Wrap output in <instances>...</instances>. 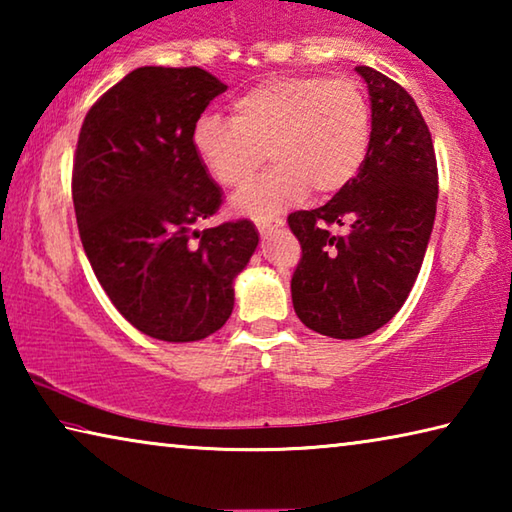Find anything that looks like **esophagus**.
Masks as SVG:
<instances>
[{"label":"esophagus","instance_id":"esophagus-1","mask_svg":"<svg viewBox=\"0 0 512 512\" xmlns=\"http://www.w3.org/2000/svg\"><path fill=\"white\" fill-rule=\"evenodd\" d=\"M284 225V221L282 219H275V221H257V230H259V235L262 237H268V235H273V232L277 230V228H282Z\"/></svg>","mask_w":512,"mask_h":512}]
</instances>
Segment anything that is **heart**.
I'll list each match as a JSON object with an SVG mask.
<instances>
[{
    "label": "heart",
    "instance_id": "obj_1",
    "mask_svg": "<svg viewBox=\"0 0 512 512\" xmlns=\"http://www.w3.org/2000/svg\"><path fill=\"white\" fill-rule=\"evenodd\" d=\"M232 121L203 115L192 142L203 169L225 189L244 187L268 151L275 167L232 205L273 216L316 194L348 187L370 149V106L357 83L273 76L232 101Z\"/></svg>",
    "mask_w": 512,
    "mask_h": 512
}]
</instances>
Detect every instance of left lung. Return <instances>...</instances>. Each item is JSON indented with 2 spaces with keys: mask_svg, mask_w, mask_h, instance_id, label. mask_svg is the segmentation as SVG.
Masks as SVG:
<instances>
[{
  "mask_svg": "<svg viewBox=\"0 0 512 512\" xmlns=\"http://www.w3.org/2000/svg\"><path fill=\"white\" fill-rule=\"evenodd\" d=\"M357 72L372 112L366 162L332 201L289 214L302 248L291 277L293 309L329 339H361L400 311L427 253L438 201L436 153L413 97L377 69L359 65Z\"/></svg>",
  "mask_w": 512,
  "mask_h": 512,
  "instance_id": "obj_1",
  "label": "left lung"
}]
</instances>
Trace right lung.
<instances>
[{
  "mask_svg": "<svg viewBox=\"0 0 512 512\" xmlns=\"http://www.w3.org/2000/svg\"><path fill=\"white\" fill-rule=\"evenodd\" d=\"M225 90L201 67H137L90 108L76 144L72 198L85 255L119 314L158 341L221 329L235 277L259 244L248 219L194 230L219 210L221 187L192 133Z\"/></svg>",
  "mask_w": 512,
  "mask_h": 512,
  "instance_id": "1",
  "label": "right lung"
}]
</instances>
